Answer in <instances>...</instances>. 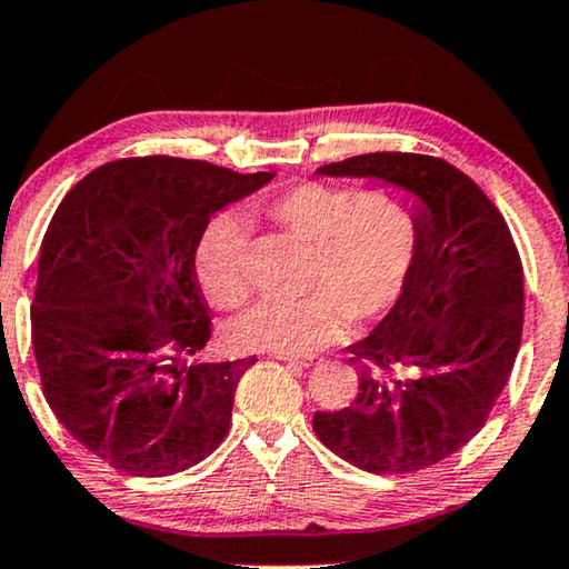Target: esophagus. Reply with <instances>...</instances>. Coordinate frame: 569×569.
<instances>
[{"instance_id": "34e87169", "label": "esophagus", "mask_w": 569, "mask_h": 569, "mask_svg": "<svg viewBox=\"0 0 569 569\" xmlns=\"http://www.w3.org/2000/svg\"><path fill=\"white\" fill-rule=\"evenodd\" d=\"M277 361H290V363H300V366H312L315 356H300V353H287V351H272Z\"/></svg>"}]
</instances>
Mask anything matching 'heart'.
Returning a JSON list of instances; mask_svg holds the SVG:
<instances>
[{"label":"heart","instance_id":"1","mask_svg":"<svg viewBox=\"0 0 569 569\" xmlns=\"http://www.w3.org/2000/svg\"><path fill=\"white\" fill-rule=\"evenodd\" d=\"M267 216L315 243L308 274L312 290L295 300H261L233 322L243 346L315 351L346 318L373 322L407 292L422 241L419 203L409 190H366L302 182L264 206ZM200 290L218 308H239L249 295L247 223L218 216L196 247Z\"/></svg>","mask_w":569,"mask_h":569}]
</instances>
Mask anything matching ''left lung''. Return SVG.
I'll return each instance as SVG.
<instances>
[{"label":"left lung","instance_id":"obj_1","mask_svg":"<svg viewBox=\"0 0 569 569\" xmlns=\"http://www.w3.org/2000/svg\"><path fill=\"white\" fill-rule=\"evenodd\" d=\"M379 178L419 200L422 241L397 308L358 340V395L312 430L351 466L417 473L473 440L517 361L523 272L509 226L476 180L432 154L369 152L318 168Z\"/></svg>","mask_w":569,"mask_h":569}]
</instances>
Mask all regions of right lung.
Here are the masks:
<instances>
[{
  "label": "right lung",
  "instance_id": "add662e5",
  "mask_svg": "<svg viewBox=\"0 0 569 569\" xmlns=\"http://www.w3.org/2000/svg\"><path fill=\"white\" fill-rule=\"evenodd\" d=\"M272 178L186 157H124L60 200L30 308L42 395L60 425L121 473H180L229 435L236 387L257 358L200 361L213 326L196 247L216 211Z\"/></svg>",
  "mask_w": 569,
  "mask_h": 569
}]
</instances>
